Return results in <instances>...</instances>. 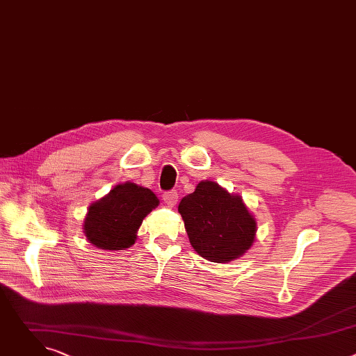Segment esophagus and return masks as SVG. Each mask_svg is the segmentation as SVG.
<instances>
[{
	"label": "esophagus",
	"instance_id": "34e87169",
	"mask_svg": "<svg viewBox=\"0 0 356 356\" xmlns=\"http://www.w3.org/2000/svg\"><path fill=\"white\" fill-rule=\"evenodd\" d=\"M163 201L166 202L168 206L173 207V206L176 204V202L179 201V194H177V191H176V190L165 191V193H163Z\"/></svg>",
	"mask_w": 356,
	"mask_h": 356
}]
</instances>
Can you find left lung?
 Listing matches in <instances>:
<instances>
[{"instance_id":"8db88e82","label":"left lung","mask_w":356,"mask_h":356,"mask_svg":"<svg viewBox=\"0 0 356 356\" xmlns=\"http://www.w3.org/2000/svg\"><path fill=\"white\" fill-rule=\"evenodd\" d=\"M179 213L191 246L207 261L225 264L245 253L255 241L257 222L239 195L214 181H201L181 198Z\"/></svg>"}]
</instances>
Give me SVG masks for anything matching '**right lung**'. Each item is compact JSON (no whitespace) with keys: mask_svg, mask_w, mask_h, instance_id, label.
Wrapping results in <instances>:
<instances>
[{"mask_svg":"<svg viewBox=\"0 0 356 356\" xmlns=\"http://www.w3.org/2000/svg\"><path fill=\"white\" fill-rule=\"evenodd\" d=\"M158 204V197L149 188L135 183L118 184L90 206L84 234L90 243L99 249L129 248L143 218Z\"/></svg>","mask_w":356,"mask_h":356,"instance_id":"1","label":"right lung"}]
</instances>
